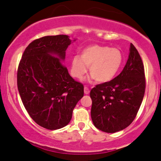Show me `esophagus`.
<instances>
[{"label":"esophagus","instance_id":"34e87169","mask_svg":"<svg viewBox=\"0 0 161 161\" xmlns=\"http://www.w3.org/2000/svg\"><path fill=\"white\" fill-rule=\"evenodd\" d=\"M84 92H85L86 95L89 94V88H87V87H86V86H85V87H84Z\"/></svg>","mask_w":161,"mask_h":161}]
</instances>
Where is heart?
<instances>
[{
  "mask_svg": "<svg viewBox=\"0 0 161 161\" xmlns=\"http://www.w3.org/2000/svg\"><path fill=\"white\" fill-rule=\"evenodd\" d=\"M124 62V56L119 49L106 45H91L71 60V74L82 79L88 72L92 79L99 83L113 80L119 73Z\"/></svg>",
  "mask_w": 161,
  "mask_h": 161,
  "instance_id": "heart-1",
  "label": "heart"
}]
</instances>
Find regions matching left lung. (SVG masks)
I'll return each instance as SVG.
<instances>
[{
	"label": "left lung",
	"mask_w": 161,
	"mask_h": 161,
	"mask_svg": "<svg viewBox=\"0 0 161 161\" xmlns=\"http://www.w3.org/2000/svg\"><path fill=\"white\" fill-rule=\"evenodd\" d=\"M145 92L144 68L138 51L130 44L129 57L119 75L90 92L91 117L97 129L116 133L131 124Z\"/></svg>",
	"instance_id": "left-lung-1"
}]
</instances>
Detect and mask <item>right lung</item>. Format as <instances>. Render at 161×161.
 Listing matches in <instances>:
<instances>
[{"instance_id":"obj_1","label":"right lung","mask_w":161,"mask_h":161,"mask_svg":"<svg viewBox=\"0 0 161 161\" xmlns=\"http://www.w3.org/2000/svg\"><path fill=\"white\" fill-rule=\"evenodd\" d=\"M76 39L65 35L45 36L29 44L19 63L18 88L34 121L45 129L67 126L84 87L63 65L65 51Z\"/></svg>"}]
</instances>
